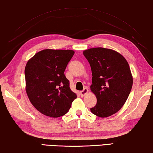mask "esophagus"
<instances>
[{"label":"esophagus","mask_w":153,"mask_h":153,"mask_svg":"<svg viewBox=\"0 0 153 153\" xmlns=\"http://www.w3.org/2000/svg\"><path fill=\"white\" fill-rule=\"evenodd\" d=\"M88 88H85L83 90L81 91V92H80V94H81V96H85L87 94H88Z\"/></svg>","instance_id":"esophagus-1"}]
</instances>
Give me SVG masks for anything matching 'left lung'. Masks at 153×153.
Segmentation results:
<instances>
[{
  "label": "left lung",
  "mask_w": 153,
  "mask_h": 153,
  "mask_svg": "<svg viewBox=\"0 0 153 153\" xmlns=\"http://www.w3.org/2000/svg\"><path fill=\"white\" fill-rule=\"evenodd\" d=\"M92 73L91 91L97 99L93 114L109 117L119 111L127 100L133 85L130 68L123 55L111 49L93 48L83 51Z\"/></svg>",
  "instance_id": "obj_1"
}]
</instances>
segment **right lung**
<instances>
[{"mask_svg":"<svg viewBox=\"0 0 153 153\" xmlns=\"http://www.w3.org/2000/svg\"><path fill=\"white\" fill-rule=\"evenodd\" d=\"M74 54L72 50L45 49L37 53L27 63L26 91L31 104L45 116H63L76 98L64 74Z\"/></svg>","mask_w":153,"mask_h":153,"instance_id":"1","label":"right lung"}]
</instances>
